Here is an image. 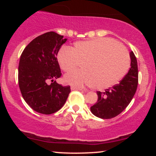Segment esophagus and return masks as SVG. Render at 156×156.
Returning <instances> with one entry per match:
<instances>
[{"label":"esophagus","instance_id":"esophagus-1","mask_svg":"<svg viewBox=\"0 0 156 156\" xmlns=\"http://www.w3.org/2000/svg\"><path fill=\"white\" fill-rule=\"evenodd\" d=\"M71 90H78V91H83V89L80 87H71Z\"/></svg>","mask_w":156,"mask_h":156}]
</instances>
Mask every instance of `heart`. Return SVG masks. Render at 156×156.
Instances as JSON below:
<instances>
[{"mask_svg": "<svg viewBox=\"0 0 156 156\" xmlns=\"http://www.w3.org/2000/svg\"><path fill=\"white\" fill-rule=\"evenodd\" d=\"M57 60L64 72H70L80 64L81 69L65 75L64 82L76 87L87 84L99 89L119 82L130 67L125 48L109 38L78 41L71 49L62 48Z\"/></svg>", "mask_w": 156, "mask_h": 156, "instance_id": "b5f03b06", "label": "heart"}]
</instances>
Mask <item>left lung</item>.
<instances>
[{"label":"left lung","instance_id":"obj_1","mask_svg":"<svg viewBox=\"0 0 156 156\" xmlns=\"http://www.w3.org/2000/svg\"><path fill=\"white\" fill-rule=\"evenodd\" d=\"M130 68L119 83L105 89L104 92H97L98 99L91 106L94 116L101 119H112L124 111L133 99L138 86L137 60L133 51L130 52Z\"/></svg>","mask_w":156,"mask_h":156}]
</instances>
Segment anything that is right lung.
Instances as JSON below:
<instances>
[{
  "label": "right lung",
  "instance_id": "right-lung-1",
  "mask_svg": "<svg viewBox=\"0 0 156 156\" xmlns=\"http://www.w3.org/2000/svg\"><path fill=\"white\" fill-rule=\"evenodd\" d=\"M67 39L53 31L36 37L21 54L19 87L23 99L35 112L51 114L62 108L70 92L55 79L62 76L57 54Z\"/></svg>",
  "mask_w": 156,
  "mask_h": 156
}]
</instances>
